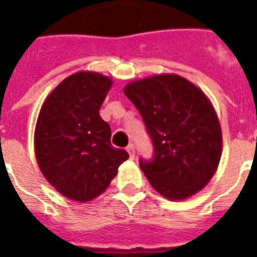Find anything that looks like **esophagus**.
Instances as JSON below:
<instances>
[{"mask_svg": "<svg viewBox=\"0 0 257 257\" xmlns=\"http://www.w3.org/2000/svg\"><path fill=\"white\" fill-rule=\"evenodd\" d=\"M126 151H128L129 156L133 159V157H135V155H136V148H135V144H132V143H131V144L126 147Z\"/></svg>", "mask_w": 257, "mask_h": 257, "instance_id": "34e87169", "label": "esophagus"}]
</instances>
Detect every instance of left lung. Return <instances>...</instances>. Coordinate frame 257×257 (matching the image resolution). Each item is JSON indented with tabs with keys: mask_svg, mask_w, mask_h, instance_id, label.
<instances>
[{
	"mask_svg": "<svg viewBox=\"0 0 257 257\" xmlns=\"http://www.w3.org/2000/svg\"><path fill=\"white\" fill-rule=\"evenodd\" d=\"M124 93L152 140V159L139 160L151 185L169 200L203 189L221 156V129L207 96L176 74L131 82Z\"/></svg>",
	"mask_w": 257,
	"mask_h": 257,
	"instance_id": "1",
	"label": "left lung"
}]
</instances>
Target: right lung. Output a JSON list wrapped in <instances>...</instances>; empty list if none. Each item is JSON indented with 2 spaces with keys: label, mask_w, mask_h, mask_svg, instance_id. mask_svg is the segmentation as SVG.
<instances>
[{
  "label": "right lung",
  "mask_w": 257,
  "mask_h": 257,
  "mask_svg": "<svg viewBox=\"0 0 257 257\" xmlns=\"http://www.w3.org/2000/svg\"><path fill=\"white\" fill-rule=\"evenodd\" d=\"M112 80L93 72L72 74L50 93L38 114L34 148L45 179L66 197L90 201L108 188L129 157L110 144L100 108Z\"/></svg>",
  "instance_id": "add662e5"
}]
</instances>
